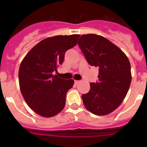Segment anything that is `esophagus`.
Segmentation results:
<instances>
[{"label": "esophagus", "mask_w": 147, "mask_h": 147, "mask_svg": "<svg viewBox=\"0 0 147 147\" xmlns=\"http://www.w3.org/2000/svg\"><path fill=\"white\" fill-rule=\"evenodd\" d=\"M80 82V80H75V84H79Z\"/></svg>", "instance_id": "34e87169"}]
</instances>
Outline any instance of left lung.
<instances>
[{
	"instance_id": "8db88e82",
	"label": "left lung",
	"mask_w": 147,
	"mask_h": 147,
	"mask_svg": "<svg viewBox=\"0 0 147 147\" xmlns=\"http://www.w3.org/2000/svg\"><path fill=\"white\" fill-rule=\"evenodd\" d=\"M78 45L92 66L99 67L98 81L82 98L87 110L96 115L111 113L121 105L131 81V66L125 54L109 40L95 34L82 35Z\"/></svg>"
}]
</instances>
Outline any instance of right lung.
<instances>
[{"instance_id": "add662e5", "label": "right lung", "mask_w": 147, "mask_h": 147, "mask_svg": "<svg viewBox=\"0 0 147 147\" xmlns=\"http://www.w3.org/2000/svg\"><path fill=\"white\" fill-rule=\"evenodd\" d=\"M80 35H57L47 38L28 53L19 68V84L28 106L38 115L51 117L61 112L66 94L74 84L53 75L63 64L67 50L78 43Z\"/></svg>"}]
</instances>
